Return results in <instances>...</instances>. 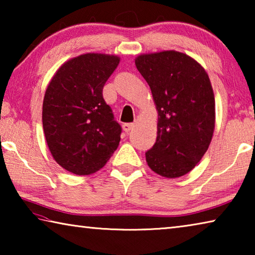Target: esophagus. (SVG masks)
Wrapping results in <instances>:
<instances>
[{
  "mask_svg": "<svg viewBox=\"0 0 255 255\" xmlns=\"http://www.w3.org/2000/svg\"><path fill=\"white\" fill-rule=\"evenodd\" d=\"M135 127V123H130V124H124L123 125V129L126 132H128V131H130L131 129Z\"/></svg>",
  "mask_w": 255,
  "mask_h": 255,
  "instance_id": "1",
  "label": "esophagus"
}]
</instances>
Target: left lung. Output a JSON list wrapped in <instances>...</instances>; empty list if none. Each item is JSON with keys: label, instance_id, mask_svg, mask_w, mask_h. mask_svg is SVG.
I'll use <instances>...</instances> for the list:
<instances>
[{"label": "left lung", "instance_id": "8db88e82", "mask_svg": "<svg viewBox=\"0 0 255 255\" xmlns=\"http://www.w3.org/2000/svg\"><path fill=\"white\" fill-rule=\"evenodd\" d=\"M138 72L147 82L158 111L157 137L145 153L155 173L179 178L204 156L215 128V98L199 63L174 50L140 55Z\"/></svg>", "mask_w": 255, "mask_h": 255}]
</instances>
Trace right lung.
<instances>
[{
    "label": "right lung",
    "instance_id": "obj_1",
    "mask_svg": "<svg viewBox=\"0 0 255 255\" xmlns=\"http://www.w3.org/2000/svg\"><path fill=\"white\" fill-rule=\"evenodd\" d=\"M119 57L84 54L59 67L46 90L42 126L47 145L63 169L89 175L105 166L117 149L122 126L102 90Z\"/></svg>",
    "mask_w": 255,
    "mask_h": 255
}]
</instances>
